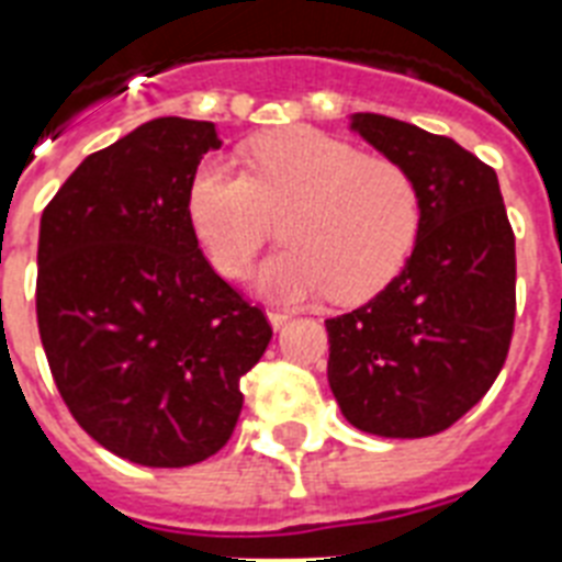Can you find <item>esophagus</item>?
<instances>
[{
  "label": "esophagus",
  "mask_w": 562,
  "mask_h": 562,
  "mask_svg": "<svg viewBox=\"0 0 562 562\" xmlns=\"http://www.w3.org/2000/svg\"><path fill=\"white\" fill-rule=\"evenodd\" d=\"M268 321H271L273 329H280V326H285L291 321V312H282V308H271V312H268Z\"/></svg>",
  "instance_id": "obj_1"
}]
</instances>
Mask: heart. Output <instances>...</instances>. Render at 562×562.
Segmentation results:
<instances>
[{"label": "heart", "mask_w": 562, "mask_h": 562, "mask_svg": "<svg viewBox=\"0 0 562 562\" xmlns=\"http://www.w3.org/2000/svg\"><path fill=\"white\" fill-rule=\"evenodd\" d=\"M187 212L198 241L224 277H245L285 218V250L259 285L282 300L333 291L338 303L375 297L402 271L419 233V189L387 157L315 127H285L247 148V171L221 160L194 169Z\"/></svg>", "instance_id": "b5f03b06"}]
</instances>
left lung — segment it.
Segmentation results:
<instances>
[{
	"label": "left lung",
	"mask_w": 562,
	"mask_h": 562,
	"mask_svg": "<svg viewBox=\"0 0 562 562\" xmlns=\"http://www.w3.org/2000/svg\"><path fill=\"white\" fill-rule=\"evenodd\" d=\"M352 131L411 171L423 215L405 268L370 303L326 321L329 387L368 435H440L505 368L514 227L496 171L449 136L379 113H356Z\"/></svg>",
	"instance_id": "obj_1"
}]
</instances>
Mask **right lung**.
<instances>
[{
  "label": "right lung",
  "instance_id": "add662e5",
  "mask_svg": "<svg viewBox=\"0 0 562 562\" xmlns=\"http://www.w3.org/2000/svg\"><path fill=\"white\" fill-rule=\"evenodd\" d=\"M212 122L154 119L90 154L40 218L37 326L87 435L143 467H192L227 443L241 375L271 324L212 271L187 192Z\"/></svg>",
  "mask_w": 562,
  "mask_h": 562
}]
</instances>
